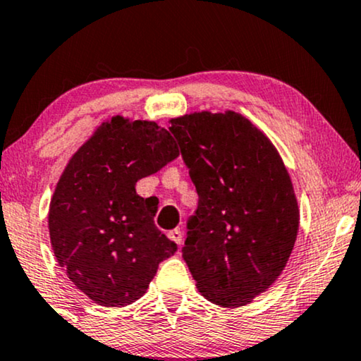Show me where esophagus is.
<instances>
[{
    "instance_id": "obj_1",
    "label": "esophagus",
    "mask_w": 361,
    "mask_h": 361,
    "mask_svg": "<svg viewBox=\"0 0 361 361\" xmlns=\"http://www.w3.org/2000/svg\"><path fill=\"white\" fill-rule=\"evenodd\" d=\"M167 236H169V238L174 241V243H177V245H182V231L179 230V228H176V230H171L169 233H167Z\"/></svg>"
}]
</instances>
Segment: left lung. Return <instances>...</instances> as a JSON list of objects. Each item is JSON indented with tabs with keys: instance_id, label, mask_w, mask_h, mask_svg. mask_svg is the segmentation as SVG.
<instances>
[{
	"instance_id": "1",
	"label": "left lung",
	"mask_w": 361,
	"mask_h": 361,
	"mask_svg": "<svg viewBox=\"0 0 361 361\" xmlns=\"http://www.w3.org/2000/svg\"><path fill=\"white\" fill-rule=\"evenodd\" d=\"M199 205L187 220L182 258L197 289L240 307L283 273L299 230V207L284 162L268 137L235 111L171 120Z\"/></svg>"
}]
</instances>
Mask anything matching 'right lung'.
Returning <instances> with one entry per match:
<instances>
[{
	"mask_svg": "<svg viewBox=\"0 0 361 361\" xmlns=\"http://www.w3.org/2000/svg\"><path fill=\"white\" fill-rule=\"evenodd\" d=\"M177 156L174 137L157 123L113 116L63 169L49 209L52 250L68 279L97 304L135 302L161 261L177 251L154 225L157 202L135 189Z\"/></svg>",
	"mask_w": 361,
	"mask_h": 361,
	"instance_id": "right-lung-1",
	"label": "right lung"
}]
</instances>
